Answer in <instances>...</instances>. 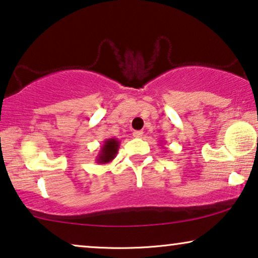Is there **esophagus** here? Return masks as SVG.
I'll list each match as a JSON object with an SVG mask.
<instances>
[{
  "label": "esophagus",
  "instance_id": "1",
  "mask_svg": "<svg viewBox=\"0 0 258 258\" xmlns=\"http://www.w3.org/2000/svg\"><path fill=\"white\" fill-rule=\"evenodd\" d=\"M133 136L134 137H142L143 132H142V130H135V132L133 133Z\"/></svg>",
  "mask_w": 258,
  "mask_h": 258
}]
</instances>
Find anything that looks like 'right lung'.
<instances>
[{
    "label": "right lung",
    "instance_id": "obj_1",
    "mask_svg": "<svg viewBox=\"0 0 258 258\" xmlns=\"http://www.w3.org/2000/svg\"><path fill=\"white\" fill-rule=\"evenodd\" d=\"M119 141L117 139H107L101 146L100 153L96 156V163L108 164L114 160L118 153Z\"/></svg>",
    "mask_w": 258,
    "mask_h": 258
}]
</instances>
